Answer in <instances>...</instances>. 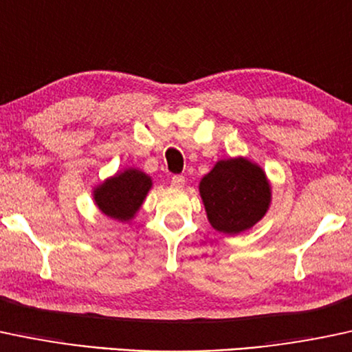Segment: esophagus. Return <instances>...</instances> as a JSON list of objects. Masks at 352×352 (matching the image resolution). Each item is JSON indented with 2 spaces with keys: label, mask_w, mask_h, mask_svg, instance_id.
I'll return each mask as SVG.
<instances>
[{
  "label": "esophagus",
  "mask_w": 352,
  "mask_h": 352,
  "mask_svg": "<svg viewBox=\"0 0 352 352\" xmlns=\"http://www.w3.org/2000/svg\"><path fill=\"white\" fill-rule=\"evenodd\" d=\"M184 183H186V179H184V176L181 175H175L171 177V186L176 188V189H181L184 186Z\"/></svg>",
  "instance_id": "esophagus-1"
}]
</instances>
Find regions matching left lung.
<instances>
[{
  "instance_id": "1",
  "label": "left lung",
  "mask_w": 352,
  "mask_h": 352,
  "mask_svg": "<svg viewBox=\"0 0 352 352\" xmlns=\"http://www.w3.org/2000/svg\"><path fill=\"white\" fill-rule=\"evenodd\" d=\"M199 192L212 228L238 234L254 226L266 214L271 191L259 166L248 160L219 161L203 177Z\"/></svg>"
}]
</instances>
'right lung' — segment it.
Here are the masks:
<instances>
[{"label":"right lung","mask_w":352,"mask_h":352,"mask_svg":"<svg viewBox=\"0 0 352 352\" xmlns=\"http://www.w3.org/2000/svg\"><path fill=\"white\" fill-rule=\"evenodd\" d=\"M151 188V179L138 169L116 175L94 191L98 208L106 216L120 221H128L134 216Z\"/></svg>","instance_id":"add662e5"}]
</instances>
